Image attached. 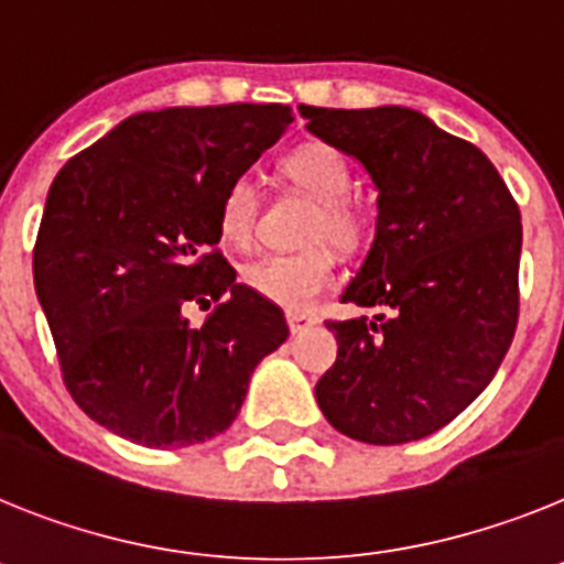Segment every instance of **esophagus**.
<instances>
[{
    "mask_svg": "<svg viewBox=\"0 0 564 564\" xmlns=\"http://www.w3.org/2000/svg\"><path fill=\"white\" fill-rule=\"evenodd\" d=\"M286 323H289V332H292V335H301V332H306L315 326V321H312L310 315H301V312H289Z\"/></svg>",
    "mask_w": 564,
    "mask_h": 564,
    "instance_id": "esophagus-1",
    "label": "esophagus"
}]
</instances>
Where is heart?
Returning <instances> with one entry per match:
<instances>
[{"label":"heart","mask_w":564,"mask_h":564,"mask_svg":"<svg viewBox=\"0 0 564 564\" xmlns=\"http://www.w3.org/2000/svg\"><path fill=\"white\" fill-rule=\"evenodd\" d=\"M281 173L303 195L315 200L306 241H329L340 249H355L364 241L366 215L346 198L349 166L335 147H297L283 155ZM258 209H261L258 184L249 175L229 181L218 207V229L224 238L235 247H247L258 224ZM241 281L263 301L289 312H303L335 283V254L323 243L303 252H269L241 269Z\"/></svg>","instance_id":"obj_1"}]
</instances>
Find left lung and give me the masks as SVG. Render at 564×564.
Here are the masks:
<instances>
[{"label":"left lung","instance_id":"obj_1","mask_svg":"<svg viewBox=\"0 0 564 564\" xmlns=\"http://www.w3.org/2000/svg\"><path fill=\"white\" fill-rule=\"evenodd\" d=\"M297 112L377 189L375 241L340 301L389 310L326 323L337 360L317 405L360 443L423 440L479 398L511 346L519 209L486 153L411 107Z\"/></svg>","mask_w":564,"mask_h":564}]
</instances>
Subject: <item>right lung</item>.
<instances>
[{"instance_id":"right-lung-1","label":"right lung","mask_w":564,"mask_h":564,"mask_svg":"<svg viewBox=\"0 0 564 564\" xmlns=\"http://www.w3.org/2000/svg\"><path fill=\"white\" fill-rule=\"evenodd\" d=\"M292 121L283 105L135 112L53 178L36 295L67 391L112 434L147 448L213 440L289 337L283 312L213 247L227 184ZM193 302L214 307L198 330L183 315Z\"/></svg>"}]
</instances>
